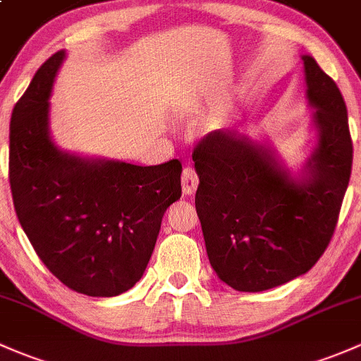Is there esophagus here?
<instances>
[{
    "mask_svg": "<svg viewBox=\"0 0 361 361\" xmlns=\"http://www.w3.org/2000/svg\"><path fill=\"white\" fill-rule=\"evenodd\" d=\"M198 184L200 179L198 173L195 172V169L185 166V169L182 170V191H184V195H192V192L198 189Z\"/></svg>",
    "mask_w": 361,
    "mask_h": 361,
    "instance_id": "obj_1",
    "label": "esophagus"
}]
</instances>
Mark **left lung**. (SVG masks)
Returning a JSON list of instances; mask_svg holds the SVG:
<instances>
[{"instance_id":"left-lung-1","label":"left lung","mask_w":361,"mask_h":361,"mask_svg":"<svg viewBox=\"0 0 361 361\" xmlns=\"http://www.w3.org/2000/svg\"><path fill=\"white\" fill-rule=\"evenodd\" d=\"M318 144L300 177L273 149L235 128L210 132L192 153L196 212L208 261L238 292H262L307 273L336 231L353 142L336 81L302 55Z\"/></svg>"}]
</instances>
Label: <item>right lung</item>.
I'll list each match as a JSON object with an SVG mask.
<instances>
[{
	"label": "right lung",
	"instance_id": "obj_1",
	"mask_svg": "<svg viewBox=\"0 0 361 361\" xmlns=\"http://www.w3.org/2000/svg\"><path fill=\"white\" fill-rule=\"evenodd\" d=\"M66 50L36 71L10 120V188L18 222L57 280L114 297L146 271L166 208L180 198L179 159L139 166L81 158L50 137V99Z\"/></svg>",
	"mask_w": 361,
	"mask_h": 361
}]
</instances>
